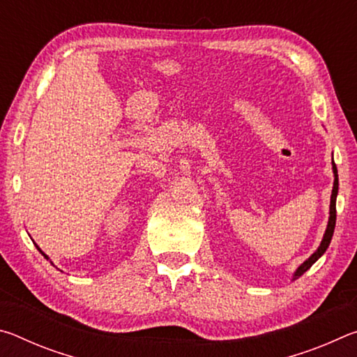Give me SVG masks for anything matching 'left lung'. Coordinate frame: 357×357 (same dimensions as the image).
<instances>
[{
	"instance_id": "left-lung-1",
	"label": "left lung",
	"mask_w": 357,
	"mask_h": 357,
	"mask_svg": "<svg viewBox=\"0 0 357 357\" xmlns=\"http://www.w3.org/2000/svg\"><path fill=\"white\" fill-rule=\"evenodd\" d=\"M332 172H334V187H332V195H331V206H329V222H328V228H326L324 231V236L321 244L317 249V252H313V255L305 259L304 263H302L298 269H296V273L293 275V280L299 279V277L305 273V271H309L312 268V264L317 261V259L323 255L328 249L329 244H331V239H332V234H334V228H335V219H337V211H335V200H337V193H338V174H337V167L334 164V159H332Z\"/></svg>"
}]
</instances>
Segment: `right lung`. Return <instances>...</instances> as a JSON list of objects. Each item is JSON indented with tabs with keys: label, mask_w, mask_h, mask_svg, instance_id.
Segmentation results:
<instances>
[{
	"label": "right lung",
	"mask_w": 357,
	"mask_h": 357,
	"mask_svg": "<svg viewBox=\"0 0 357 357\" xmlns=\"http://www.w3.org/2000/svg\"><path fill=\"white\" fill-rule=\"evenodd\" d=\"M36 247H38V250H39V252H40V253H42V255H44V257H45V258H47V259H48V257H47V255H45V253H44V252H42V250H40V249H39V245H36Z\"/></svg>",
	"instance_id": "add662e5"
}]
</instances>
